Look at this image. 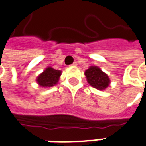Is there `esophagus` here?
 I'll list each match as a JSON object with an SVG mask.
<instances>
[{
    "label": "esophagus",
    "mask_w": 146,
    "mask_h": 146,
    "mask_svg": "<svg viewBox=\"0 0 146 146\" xmlns=\"http://www.w3.org/2000/svg\"><path fill=\"white\" fill-rule=\"evenodd\" d=\"M71 66H77V62H73V64Z\"/></svg>",
    "instance_id": "esophagus-1"
}]
</instances>
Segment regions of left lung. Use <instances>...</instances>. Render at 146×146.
Listing matches in <instances>:
<instances>
[{
	"mask_svg": "<svg viewBox=\"0 0 146 146\" xmlns=\"http://www.w3.org/2000/svg\"><path fill=\"white\" fill-rule=\"evenodd\" d=\"M84 75L89 85L99 90L106 89L110 84L109 76L97 66H90L84 72Z\"/></svg>",
	"mask_w": 146,
	"mask_h": 146,
	"instance_id": "8db88e82",
	"label": "left lung"
}]
</instances>
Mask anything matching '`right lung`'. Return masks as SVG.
<instances>
[{
  "instance_id": "1",
  "label": "right lung",
  "mask_w": 146,
  "mask_h": 146,
  "mask_svg": "<svg viewBox=\"0 0 146 146\" xmlns=\"http://www.w3.org/2000/svg\"><path fill=\"white\" fill-rule=\"evenodd\" d=\"M61 74V70H56L51 67H47L42 73L37 76L36 81L39 86L42 88H50L56 85L58 83Z\"/></svg>"
}]
</instances>
